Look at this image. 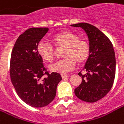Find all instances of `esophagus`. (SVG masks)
I'll list each match as a JSON object with an SVG mask.
<instances>
[{
  "mask_svg": "<svg viewBox=\"0 0 124 124\" xmlns=\"http://www.w3.org/2000/svg\"><path fill=\"white\" fill-rule=\"evenodd\" d=\"M61 77H62V78H67V77H69V75H67V74H61Z\"/></svg>",
  "mask_w": 124,
  "mask_h": 124,
  "instance_id": "1",
  "label": "esophagus"
}]
</instances>
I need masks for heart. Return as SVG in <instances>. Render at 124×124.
<instances>
[{
	"instance_id": "obj_1",
	"label": "heart",
	"mask_w": 124,
	"mask_h": 124,
	"mask_svg": "<svg viewBox=\"0 0 124 124\" xmlns=\"http://www.w3.org/2000/svg\"><path fill=\"white\" fill-rule=\"evenodd\" d=\"M53 41L58 47H65L63 55L64 59L58 60L49 66L51 71L66 73L73 70L76 62L83 64L89 57L91 46L85 39H79L78 35L71 31H63L53 36ZM37 52L46 62H51L55 57L53 45L46 40H40L37 45Z\"/></svg>"
}]
</instances>
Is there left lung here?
<instances>
[{
    "mask_svg": "<svg viewBox=\"0 0 124 124\" xmlns=\"http://www.w3.org/2000/svg\"><path fill=\"white\" fill-rule=\"evenodd\" d=\"M71 26L81 27L88 36L91 53L85 64L87 73L78 75L82 82L74 93L78 98L87 102H95L104 98L111 90L116 72V58L112 43L101 31L88 23Z\"/></svg>",
    "mask_w": 124,
    "mask_h": 124,
    "instance_id": "obj_1",
    "label": "left lung"
}]
</instances>
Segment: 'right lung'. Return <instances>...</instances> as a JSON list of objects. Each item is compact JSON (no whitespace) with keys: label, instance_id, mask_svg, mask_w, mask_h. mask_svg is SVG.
Wrapping results in <instances>:
<instances>
[{"label":"right lung","instance_id":"obj_1","mask_svg":"<svg viewBox=\"0 0 124 124\" xmlns=\"http://www.w3.org/2000/svg\"><path fill=\"white\" fill-rule=\"evenodd\" d=\"M48 30L46 27L28 29L19 36L12 51V84L19 97L33 107L49 105L55 98L57 86L62 80L59 73L47 71L37 52L38 43Z\"/></svg>","mask_w":124,"mask_h":124}]
</instances>
